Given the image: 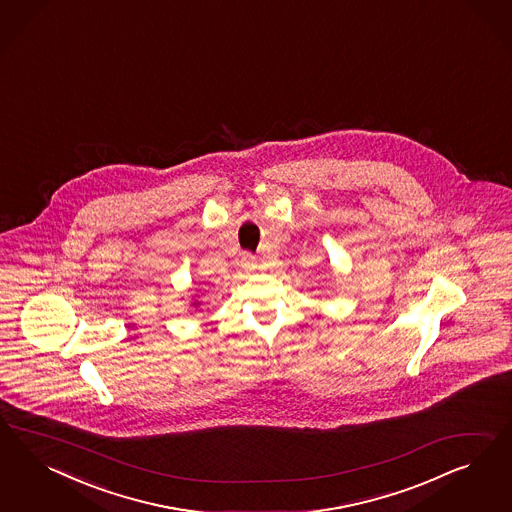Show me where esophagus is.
<instances>
[{
  "label": "esophagus",
  "mask_w": 512,
  "mask_h": 512,
  "mask_svg": "<svg viewBox=\"0 0 512 512\" xmlns=\"http://www.w3.org/2000/svg\"><path fill=\"white\" fill-rule=\"evenodd\" d=\"M240 264H242V268H246V270H253V268H257V259H255L253 255L246 253V255L242 257Z\"/></svg>",
  "instance_id": "1"
}]
</instances>
